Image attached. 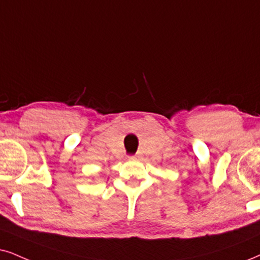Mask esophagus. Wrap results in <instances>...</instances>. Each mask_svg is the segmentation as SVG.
<instances>
[{
  "label": "esophagus",
  "instance_id": "34e87169",
  "mask_svg": "<svg viewBox=\"0 0 260 260\" xmlns=\"http://www.w3.org/2000/svg\"><path fill=\"white\" fill-rule=\"evenodd\" d=\"M131 158H134V157H131Z\"/></svg>",
  "mask_w": 260,
  "mask_h": 260
}]
</instances>
